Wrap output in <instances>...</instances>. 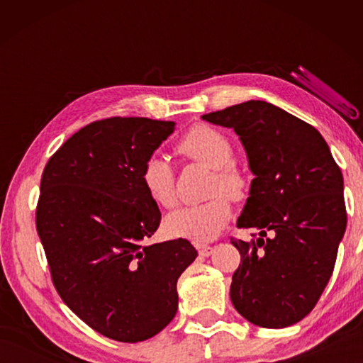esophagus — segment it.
<instances>
[{
  "mask_svg": "<svg viewBox=\"0 0 363 363\" xmlns=\"http://www.w3.org/2000/svg\"><path fill=\"white\" fill-rule=\"evenodd\" d=\"M196 248H199V255L203 256V257H208L214 251V248L210 247V245H199Z\"/></svg>",
  "mask_w": 363,
  "mask_h": 363,
  "instance_id": "34e87169",
  "label": "esophagus"
}]
</instances>
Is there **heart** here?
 <instances>
[{
  "label": "heart",
  "mask_w": 363,
  "mask_h": 363,
  "mask_svg": "<svg viewBox=\"0 0 363 363\" xmlns=\"http://www.w3.org/2000/svg\"><path fill=\"white\" fill-rule=\"evenodd\" d=\"M177 152L184 157L213 169L208 194L203 203L184 206L169 214L164 229L174 238H186L195 243L211 242L230 220V200H242L247 195L248 181L232 163L233 147L223 133L206 125H196L184 134L177 144ZM140 181L153 203L162 208H173L177 203L174 171L163 157L147 158Z\"/></svg>",
  "instance_id": "1"
}]
</instances>
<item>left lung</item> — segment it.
<instances>
[{
  "label": "left lung",
  "instance_id": "1",
  "mask_svg": "<svg viewBox=\"0 0 363 363\" xmlns=\"http://www.w3.org/2000/svg\"><path fill=\"white\" fill-rule=\"evenodd\" d=\"M201 118L235 131L255 174L237 227L259 237L232 238L242 256L232 304L257 327H290L314 309L333 274L347 223L341 169L314 126L269 102Z\"/></svg>",
  "mask_w": 363,
  "mask_h": 363
}]
</instances>
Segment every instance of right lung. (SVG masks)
Listing matches in <instances>:
<instances>
[{"mask_svg":"<svg viewBox=\"0 0 363 363\" xmlns=\"http://www.w3.org/2000/svg\"><path fill=\"white\" fill-rule=\"evenodd\" d=\"M174 125L139 116L89 123L43 171L36 230L52 284L110 340L144 341L167 327L177 311V279L196 257L186 238L149 243L162 213L140 171Z\"/></svg>","mask_w":363,"mask_h":363,"instance_id":"right-lung-1","label":"right lung"}]
</instances>
